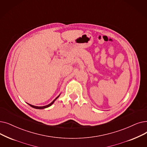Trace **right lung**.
<instances>
[{
  "label": "right lung",
  "mask_w": 147,
  "mask_h": 147,
  "mask_svg": "<svg viewBox=\"0 0 147 147\" xmlns=\"http://www.w3.org/2000/svg\"><path fill=\"white\" fill-rule=\"evenodd\" d=\"M59 95H58V97H57L51 103H50V104H49L48 105H46V106H34V105H30V104H28L30 106H31L32 107H34V108H35V109H45V108H47V107H50L51 105H53V103H54V102L55 101V100L58 98L59 97Z\"/></svg>",
  "instance_id": "1"
}]
</instances>
